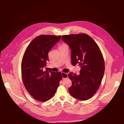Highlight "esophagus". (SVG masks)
I'll return each mask as SVG.
<instances>
[{
    "label": "esophagus",
    "instance_id": "esophagus-1",
    "mask_svg": "<svg viewBox=\"0 0 124 124\" xmlns=\"http://www.w3.org/2000/svg\"><path fill=\"white\" fill-rule=\"evenodd\" d=\"M62 76L63 77V79H65V78H68V74L67 73H65L64 72H62Z\"/></svg>",
    "mask_w": 124,
    "mask_h": 124
}]
</instances>
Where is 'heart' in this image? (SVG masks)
Masks as SVG:
<instances>
[{"label": "heart", "instance_id": "heart-1", "mask_svg": "<svg viewBox=\"0 0 124 124\" xmlns=\"http://www.w3.org/2000/svg\"><path fill=\"white\" fill-rule=\"evenodd\" d=\"M63 45H65V44H63V45H62L61 46H63Z\"/></svg>", "mask_w": 124, "mask_h": 124}]
</instances>
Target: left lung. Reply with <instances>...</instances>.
<instances>
[{
    "label": "left lung",
    "mask_w": 124,
    "mask_h": 124,
    "mask_svg": "<svg viewBox=\"0 0 124 124\" xmlns=\"http://www.w3.org/2000/svg\"><path fill=\"white\" fill-rule=\"evenodd\" d=\"M62 39L71 49L72 65L78 64L81 67L79 75L68 74L72 82L69 92L78 100H88L96 93L104 76L105 62L101 51L86 34L63 35Z\"/></svg>",
    "instance_id": "left-lung-1"
}]
</instances>
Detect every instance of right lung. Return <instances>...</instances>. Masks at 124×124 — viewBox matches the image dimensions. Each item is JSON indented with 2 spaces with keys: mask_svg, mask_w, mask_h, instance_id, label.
Wrapping results in <instances>:
<instances>
[{
  "mask_svg": "<svg viewBox=\"0 0 124 124\" xmlns=\"http://www.w3.org/2000/svg\"><path fill=\"white\" fill-rule=\"evenodd\" d=\"M61 36L40 35L33 40L25 51L21 62L24 85L34 99L46 102L53 97L62 79L60 72L43 71L48 52L60 40Z\"/></svg>",
  "mask_w": 124,
  "mask_h": 124,
  "instance_id": "1",
  "label": "right lung"
}]
</instances>
